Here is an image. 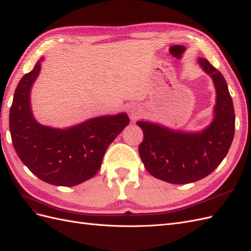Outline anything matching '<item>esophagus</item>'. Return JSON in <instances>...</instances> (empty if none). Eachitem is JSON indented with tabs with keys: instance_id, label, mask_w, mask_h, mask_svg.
<instances>
[{
	"instance_id": "obj_1",
	"label": "esophagus",
	"mask_w": 251,
	"mask_h": 251,
	"mask_svg": "<svg viewBox=\"0 0 251 251\" xmlns=\"http://www.w3.org/2000/svg\"><path fill=\"white\" fill-rule=\"evenodd\" d=\"M140 112H141V109H140V107H139L138 104L134 103V104H132L131 107H130V114H131V117L133 119H135L136 117H137L139 114H140Z\"/></svg>"
}]
</instances>
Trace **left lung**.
Instances as JSON below:
<instances>
[{
  "instance_id": "left-lung-1",
  "label": "left lung",
  "mask_w": 251,
  "mask_h": 251,
  "mask_svg": "<svg viewBox=\"0 0 251 251\" xmlns=\"http://www.w3.org/2000/svg\"><path fill=\"white\" fill-rule=\"evenodd\" d=\"M217 91L215 120L201 133L171 131L161 126L138 121L143 131L139 155L147 171L157 179L185 184L208 176L222 162L234 135V110L221 72L207 59L199 58Z\"/></svg>"
}]
</instances>
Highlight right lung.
Wrapping results in <instances>:
<instances>
[{"label": "right lung", "mask_w": 251, "mask_h": 251, "mask_svg": "<svg viewBox=\"0 0 251 251\" xmlns=\"http://www.w3.org/2000/svg\"><path fill=\"white\" fill-rule=\"evenodd\" d=\"M41 60L16 89L9 113L12 143L22 162L36 177L53 185L74 186L95 176L105 151L130 119L121 113L65 130L37 124L30 109V89L40 73Z\"/></svg>", "instance_id": "obj_1"}]
</instances>
